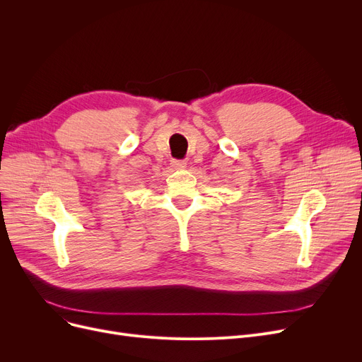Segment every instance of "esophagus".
I'll use <instances>...</instances> for the list:
<instances>
[{
    "label": "esophagus",
    "mask_w": 362,
    "mask_h": 362,
    "mask_svg": "<svg viewBox=\"0 0 362 362\" xmlns=\"http://www.w3.org/2000/svg\"><path fill=\"white\" fill-rule=\"evenodd\" d=\"M170 164H171V167L176 168V170H183V168H186V161H185V160H173Z\"/></svg>",
    "instance_id": "34e87169"
}]
</instances>
